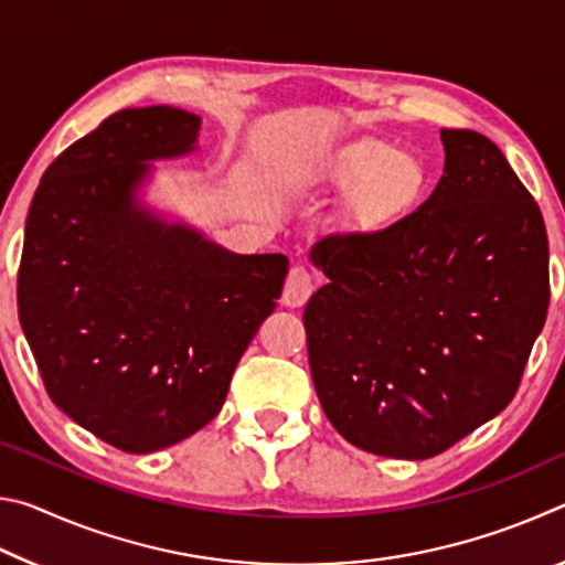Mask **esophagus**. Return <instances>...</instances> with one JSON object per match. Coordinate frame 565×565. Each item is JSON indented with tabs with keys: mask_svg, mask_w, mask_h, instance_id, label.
I'll list each match as a JSON object with an SVG mask.
<instances>
[{
	"mask_svg": "<svg viewBox=\"0 0 565 565\" xmlns=\"http://www.w3.org/2000/svg\"><path fill=\"white\" fill-rule=\"evenodd\" d=\"M311 294H313V274L306 269L303 264L291 266V271L286 276V284H284L281 301L286 306H303L309 301Z\"/></svg>",
	"mask_w": 565,
	"mask_h": 565,
	"instance_id": "obj_1",
	"label": "esophagus"
}]
</instances>
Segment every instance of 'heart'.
<instances>
[{"label": "heart", "mask_w": 565, "mask_h": 565, "mask_svg": "<svg viewBox=\"0 0 565 565\" xmlns=\"http://www.w3.org/2000/svg\"><path fill=\"white\" fill-rule=\"evenodd\" d=\"M331 179L343 189H353V214L366 222H386L408 212L418 202L426 174L414 157H401L394 147L366 141L349 149Z\"/></svg>", "instance_id": "heart-1"}]
</instances>
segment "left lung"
<instances>
[{
  "label": "left lung",
  "instance_id": "8db88e82",
  "mask_svg": "<svg viewBox=\"0 0 565 565\" xmlns=\"http://www.w3.org/2000/svg\"><path fill=\"white\" fill-rule=\"evenodd\" d=\"M444 177L416 212L311 248L313 386L349 444L431 458L511 404L546 321L541 209L483 134L441 129Z\"/></svg>",
  "mask_w": 565,
  "mask_h": 565
}]
</instances>
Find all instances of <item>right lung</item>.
<instances>
[{
    "label": "right lung",
    "instance_id": "obj_1",
    "mask_svg": "<svg viewBox=\"0 0 565 565\" xmlns=\"http://www.w3.org/2000/svg\"><path fill=\"white\" fill-rule=\"evenodd\" d=\"M196 114L124 109L56 157L17 274L50 398L102 441L151 454L206 426L281 296L284 254L238 256L134 204L147 161L194 149Z\"/></svg>",
    "mask_w": 565,
    "mask_h": 565
}]
</instances>
